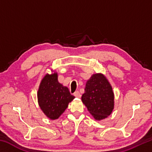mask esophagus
<instances>
[{"instance_id": "1", "label": "esophagus", "mask_w": 152, "mask_h": 152, "mask_svg": "<svg viewBox=\"0 0 152 152\" xmlns=\"http://www.w3.org/2000/svg\"><path fill=\"white\" fill-rule=\"evenodd\" d=\"M74 95L77 98H79L80 96V92L78 91H76L74 93Z\"/></svg>"}]
</instances>
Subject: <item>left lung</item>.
Masks as SVG:
<instances>
[{"label": "left lung", "mask_w": 152, "mask_h": 152, "mask_svg": "<svg viewBox=\"0 0 152 152\" xmlns=\"http://www.w3.org/2000/svg\"><path fill=\"white\" fill-rule=\"evenodd\" d=\"M82 101L96 120H102L111 114L114 109V93L103 74H93L86 82Z\"/></svg>", "instance_id": "1"}]
</instances>
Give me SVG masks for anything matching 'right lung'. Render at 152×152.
I'll use <instances>...</instances> for the list:
<instances>
[{"label": "right lung", "mask_w": 152, "mask_h": 152, "mask_svg": "<svg viewBox=\"0 0 152 152\" xmlns=\"http://www.w3.org/2000/svg\"><path fill=\"white\" fill-rule=\"evenodd\" d=\"M74 98L68 88L58 82L56 72L43 77L37 92L41 109L51 120L58 119Z\"/></svg>", "instance_id": "1"}]
</instances>
